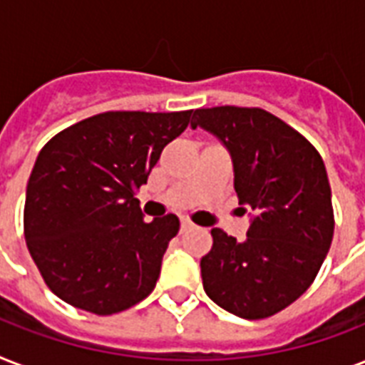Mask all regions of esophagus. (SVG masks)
<instances>
[{"instance_id": "esophagus-1", "label": "esophagus", "mask_w": 365, "mask_h": 365, "mask_svg": "<svg viewBox=\"0 0 365 365\" xmlns=\"http://www.w3.org/2000/svg\"><path fill=\"white\" fill-rule=\"evenodd\" d=\"M193 227H195L193 223L183 217V220H182V233H187V231H191V229H193Z\"/></svg>"}]
</instances>
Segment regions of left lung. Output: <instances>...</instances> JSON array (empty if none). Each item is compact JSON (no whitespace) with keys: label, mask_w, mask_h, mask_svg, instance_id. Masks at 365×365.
<instances>
[{"label":"left lung","mask_w":365,"mask_h":365,"mask_svg":"<svg viewBox=\"0 0 365 365\" xmlns=\"http://www.w3.org/2000/svg\"><path fill=\"white\" fill-rule=\"evenodd\" d=\"M202 126L229 149L235 191L252 214L239 242L212 229L200 259L206 295L246 320L277 314L314 282L334 239V206L326 166L303 134L261 108L195 110Z\"/></svg>","instance_id":"1"}]
</instances>
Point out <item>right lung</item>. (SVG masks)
I'll list each match as a JSON object with an SVG mask.
<instances>
[{"label": "right lung", "instance_id": "right-lung-1", "mask_svg": "<svg viewBox=\"0 0 365 365\" xmlns=\"http://www.w3.org/2000/svg\"><path fill=\"white\" fill-rule=\"evenodd\" d=\"M191 113L106 111L43 145L26 187L24 237L48 289L68 305L108 317L153 292L180 220L145 223L134 195Z\"/></svg>", "mask_w": 365, "mask_h": 365}]
</instances>
